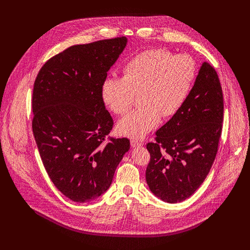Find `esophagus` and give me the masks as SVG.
<instances>
[{
    "mask_svg": "<svg viewBox=\"0 0 250 250\" xmlns=\"http://www.w3.org/2000/svg\"><path fill=\"white\" fill-rule=\"evenodd\" d=\"M130 145H132V147H141L142 145H143V143L142 142H140V141H138V140H135V139H133L132 141H130Z\"/></svg>",
    "mask_w": 250,
    "mask_h": 250,
    "instance_id": "34e87169",
    "label": "esophagus"
}]
</instances>
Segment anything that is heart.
<instances>
[{
	"label": "heart",
	"instance_id": "b5f03b06",
	"mask_svg": "<svg viewBox=\"0 0 250 250\" xmlns=\"http://www.w3.org/2000/svg\"><path fill=\"white\" fill-rule=\"evenodd\" d=\"M198 68L189 55H173L163 48L144 50L123 68V78H107L101 86L104 104L116 115H125L140 94L141 107L118 123V133L145 137L160 118L176 115L187 102Z\"/></svg>",
	"mask_w": 250,
	"mask_h": 250
}]
</instances>
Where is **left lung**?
<instances>
[{
    "label": "left lung",
    "instance_id": "8db88e82",
    "mask_svg": "<svg viewBox=\"0 0 250 250\" xmlns=\"http://www.w3.org/2000/svg\"><path fill=\"white\" fill-rule=\"evenodd\" d=\"M224 100L217 72L204 62L180 111L147 144L146 181L166 203L187 200L206 179L215 161L222 134Z\"/></svg>",
    "mask_w": 250,
    "mask_h": 250
}]
</instances>
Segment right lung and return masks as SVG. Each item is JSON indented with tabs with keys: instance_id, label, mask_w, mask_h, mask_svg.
Here are the masks:
<instances>
[{
	"instance_id": "1",
	"label": "right lung",
	"mask_w": 250,
	"mask_h": 250,
	"mask_svg": "<svg viewBox=\"0 0 250 250\" xmlns=\"http://www.w3.org/2000/svg\"><path fill=\"white\" fill-rule=\"evenodd\" d=\"M125 36L70 46L38 72L32 93V130L55 187L76 203L106 191L129 140L106 136L113 126L101 86L125 49Z\"/></svg>"
}]
</instances>
